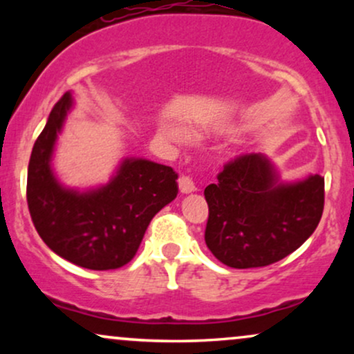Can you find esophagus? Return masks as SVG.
<instances>
[{
    "label": "esophagus",
    "mask_w": 354,
    "mask_h": 354,
    "mask_svg": "<svg viewBox=\"0 0 354 354\" xmlns=\"http://www.w3.org/2000/svg\"><path fill=\"white\" fill-rule=\"evenodd\" d=\"M178 183H180L181 193H193V191L196 189V185H194L193 178L186 176V174H181L180 180H178Z\"/></svg>",
    "instance_id": "1"
}]
</instances>
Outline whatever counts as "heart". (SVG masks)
<instances>
[{
  "instance_id": "b5f03b06",
  "label": "heart",
  "mask_w": 354,
  "mask_h": 354,
  "mask_svg": "<svg viewBox=\"0 0 354 354\" xmlns=\"http://www.w3.org/2000/svg\"><path fill=\"white\" fill-rule=\"evenodd\" d=\"M163 131H165L166 135H168L169 138H173V140H176V141H183V140H185V133H183L181 129L178 128L176 124H165V126H163Z\"/></svg>"
}]
</instances>
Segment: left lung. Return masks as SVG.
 I'll return each mask as SVG.
<instances>
[{"label":"left lung","mask_w":354,"mask_h":354,"mask_svg":"<svg viewBox=\"0 0 354 354\" xmlns=\"http://www.w3.org/2000/svg\"><path fill=\"white\" fill-rule=\"evenodd\" d=\"M205 241L223 265L238 270L273 265L311 236L324 208V178L281 183L261 153L225 165L206 186Z\"/></svg>","instance_id":"left-lung-1"}]
</instances>
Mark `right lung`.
<instances>
[{"instance_id":"1","label":"right lung","mask_w":354,"mask_h":354,"mask_svg":"<svg viewBox=\"0 0 354 354\" xmlns=\"http://www.w3.org/2000/svg\"><path fill=\"white\" fill-rule=\"evenodd\" d=\"M71 104V93H64L33 146L28 208L39 236L61 258L88 270H116L131 261L154 214L176 198L178 174L169 166L128 158L101 188L81 193L61 186L51 156Z\"/></svg>"}]
</instances>
